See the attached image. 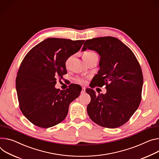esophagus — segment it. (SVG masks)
<instances>
[{"label":"esophagus","mask_w":159,"mask_h":159,"mask_svg":"<svg viewBox=\"0 0 159 159\" xmlns=\"http://www.w3.org/2000/svg\"><path fill=\"white\" fill-rule=\"evenodd\" d=\"M85 92V88H82V91H81V94H84Z\"/></svg>","instance_id":"34e87169"}]
</instances>
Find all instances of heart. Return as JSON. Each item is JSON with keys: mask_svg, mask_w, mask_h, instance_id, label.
I'll use <instances>...</instances> for the list:
<instances>
[{"mask_svg": "<svg viewBox=\"0 0 159 159\" xmlns=\"http://www.w3.org/2000/svg\"><path fill=\"white\" fill-rule=\"evenodd\" d=\"M98 57L97 54L94 52H92V51H87V52H85L83 55H82V57L84 60L86 62L88 61V60H90L93 58H94V57ZM68 62H69V60H68L66 62V65L67 66L68 64ZM77 82L79 84H85V79H83V78H78L77 79Z\"/></svg>", "mask_w": 159, "mask_h": 159, "instance_id": "obj_1", "label": "heart"}]
</instances>
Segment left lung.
<instances>
[{"label": "left lung", "mask_w": 159, "mask_h": 159, "mask_svg": "<svg viewBox=\"0 0 159 159\" xmlns=\"http://www.w3.org/2000/svg\"><path fill=\"white\" fill-rule=\"evenodd\" d=\"M96 51L99 70L91 88L106 85L107 93L96 95L92 89L87 107L90 119L100 126L116 128L126 123L138 109L141 99L143 77L133 51L118 39L102 37L85 40L82 51Z\"/></svg>", "instance_id": "8db88e82"}]
</instances>
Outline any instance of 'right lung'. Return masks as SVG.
I'll return each instance as SVG.
<instances>
[{
  "instance_id": "1",
  "label": "right lung",
  "mask_w": 159,
  "mask_h": 159,
  "mask_svg": "<svg viewBox=\"0 0 159 159\" xmlns=\"http://www.w3.org/2000/svg\"><path fill=\"white\" fill-rule=\"evenodd\" d=\"M84 40L49 38L34 47L24 57L16 79L20 108L33 124L48 128L62 122L70 104L80 95L79 86L55 88L56 79L66 74L65 63L77 52Z\"/></svg>"
}]
</instances>
